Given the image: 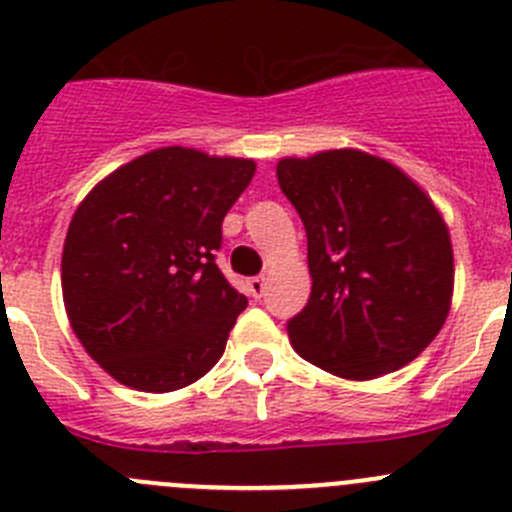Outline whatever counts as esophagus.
I'll return each mask as SVG.
<instances>
[{
    "label": "esophagus",
    "mask_w": 512,
    "mask_h": 512,
    "mask_svg": "<svg viewBox=\"0 0 512 512\" xmlns=\"http://www.w3.org/2000/svg\"><path fill=\"white\" fill-rule=\"evenodd\" d=\"M246 291H249L251 298H263V293H266V281H263V276H254L246 281Z\"/></svg>",
    "instance_id": "esophagus-1"
}]
</instances>
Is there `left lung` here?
I'll use <instances>...</instances> for the list:
<instances>
[{"instance_id":"left-lung-1","label":"left lung","mask_w":512,"mask_h":512,"mask_svg":"<svg viewBox=\"0 0 512 512\" xmlns=\"http://www.w3.org/2000/svg\"><path fill=\"white\" fill-rule=\"evenodd\" d=\"M306 226L313 286L288 321L301 358L348 381L408 366L453 298V246L426 191L391 161L331 149L276 166Z\"/></svg>"}]
</instances>
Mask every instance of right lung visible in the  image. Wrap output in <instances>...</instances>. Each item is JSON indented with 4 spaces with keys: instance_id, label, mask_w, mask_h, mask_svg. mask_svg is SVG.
<instances>
[{
    "instance_id": "right-lung-1",
    "label": "right lung",
    "mask_w": 512,
    "mask_h": 512,
    "mask_svg": "<svg viewBox=\"0 0 512 512\" xmlns=\"http://www.w3.org/2000/svg\"><path fill=\"white\" fill-rule=\"evenodd\" d=\"M254 171L251 159L164 146L111 171L77 206L62 254L64 308L111 378L169 393L224 356L249 301L216 251Z\"/></svg>"
}]
</instances>
